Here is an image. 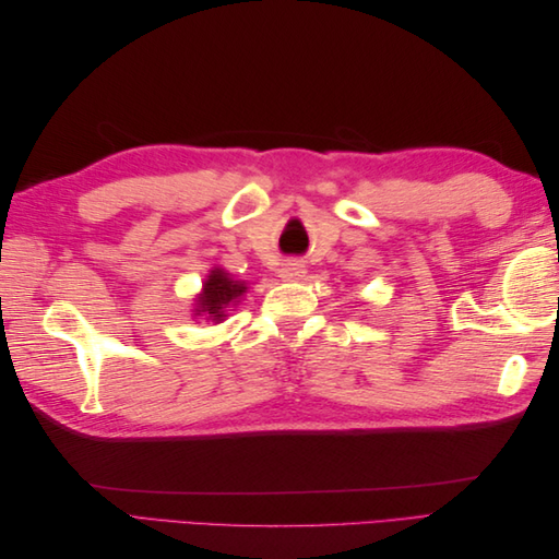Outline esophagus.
<instances>
[{"mask_svg":"<svg viewBox=\"0 0 559 559\" xmlns=\"http://www.w3.org/2000/svg\"><path fill=\"white\" fill-rule=\"evenodd\" d=\"M306 265L302 263H298V261H289V263H284L282 265V270H280V277L282 280H286V282H298V280H302L306 277Z\"/></svg>","mask_w":559,"mask_h":559,"instance_id":"esophagus-1","label":"esophagus"}]
</instances>
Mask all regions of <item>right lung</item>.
Listing matches in <instances>:
<instances>
[{
	"label": "right lung",
	"mask_w": 559,
	"mask_h": 559,
	"mask_svg": "<svg viewBox=\"0 0 559 559\" xmlns=\"http://www.w3.org/2000/svg\"><path fill=\"white\" fill-rule=\"evenodd\" d=\"M242 294H247V284L240 280H233L224 267L210 270L207 280L202 282V294L195 298V317L212 319L214 324H222L226 319V310L230 306H238Z\"/></svg>",
	"instance_id": "right-lung-1"
}]
</instances>
